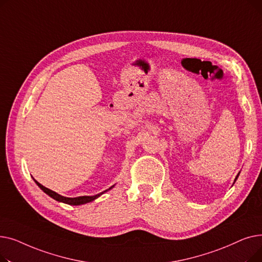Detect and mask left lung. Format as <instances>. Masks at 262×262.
Instances as JSON below:
<instances>
[{"mask_svg": "<svg viewBox=\"0 0 262 262\" xmlns=\"http://www.w3.org/2000/svg\"><path fill=\"white\" fill-rule=\"evenodd\" d=\"M239 174H240V173H239ZM239 174H238V175H237V176H236V178H235V182H236V181H237V178H238V176H239Z\"/></svg>", "mask_w": 262, "mask_h": 262, "instance_id": "8db88e82", "label": "left lung"}]
</instances>
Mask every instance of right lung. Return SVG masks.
<instances>
[{
    "mask_svg": "<svg viewBox=\"0 0 262 262\" xmlns=\"http://www.w3.org/2000/svg\"><path fill=\"white\" fill-rule=\"evenodd\" d=\"M34 181H35V180H34ZM35 183L38 185V187H39L41 190H42L43 192H46V193H47L49 196H51L52 199L56 200V201H58V202H61V203H64V204H68V205H75V206H77V205H82V204H86V203H90V202L94 201L95 199H98L99 196H101L103 193H105V192H107L108 190L113 189V188H114V186H115V185H114V186L110 187L109 189H107V190H105V191L101 192V193L96 194V195H92V196L66 198V196H62V195H60V194L56 193V192H55V191H52V190H50V189L46 188L45 186H42V185H41V184H39L37 181H35Z\"/></svg>",
    "mask_w": 262,
    "mask_h": 262,
    "instance_id": "obj_1",
    "label": "right lung"
}]
</instances>
